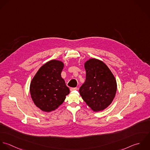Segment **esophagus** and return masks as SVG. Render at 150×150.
<instances>
[{"label": "esophagus", "mask_w": 150, "mask_h": 150, "mask_svg": "<svg viewBox=\"0 0 150 150\" xmlns=\"http://www.w3.org/2000/svg\"><path fill=\"white\" fill-rule=\"evenodd\" d=\"M78 90V88H70V91H74V90Z\"/></svg>", "instance_id": "esophagus-1"}]
</instances>
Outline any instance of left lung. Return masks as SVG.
<instances>
[{
  "label": "left lung",
  "mask_w": 150,
  "mask_h": 150,
  "mask_svg": "<svg viewBox=\"0 0 150 150\" xmlns=\"http://www.w3.org/2000/svg\"><path fill=\"white\" fill-rule=\"evenodd\" d=\"M86 81L79 89L85 102L94 111L106 108L115 97L117 85L108 67L101 61L91 59L85 64Z\"/></svg>",
  "instance_id": "obj_1"
}]
</instances>
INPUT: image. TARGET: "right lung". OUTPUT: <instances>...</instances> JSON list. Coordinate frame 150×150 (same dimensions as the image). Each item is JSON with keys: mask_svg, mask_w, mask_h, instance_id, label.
Masks as SVG:
<instances>
[{"mask_svg": "<svg viewBox=\"0 0 150 150\" xmlns=\"http://www.w3.org/2000/svg\"><path fill=\"white\" fill-rule=\"evenodd\" d=\"M63 67L61 61L51 60L40 68L31 81L32 99L43 111L55 110L69 93V88L61 76Z\"/></svg>", "mask_w": 150, "mask_h": 150, "instance_id": "1", "label": "right lung"}]
</instances>
